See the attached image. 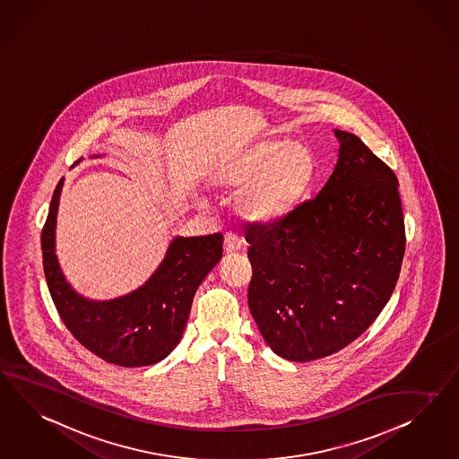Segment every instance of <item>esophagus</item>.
Here are the masks:
<instances>
[{
    "label": "esophagus",
    "instance_id": "34e87169",
    "mask_svg": "<svg viewBox=\"0 0 459 459\" xmlns=\"http://www.w3.org/2000/svg\"><path fill=\"white\" fill-rule=\"evenodd\" d=\"M240 247H242L240 237H237L232 232L225 234V238H223V250H225V254H236L237 250H240Z\"/></svg>",
    "mask_w": 459,
    "mask_h": 459
}]
</instances>
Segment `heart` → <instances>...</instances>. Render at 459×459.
<instances>
[{"instance_id": "heart-1", "label": "heart", "mask_w": 459, "mask_h": 459, "mask_svg": "<svg viewBox=\"0 0 459 459\" xmlns=\"http://www.w3.org/2000/svg\"><path fill=\"white\" fill-rule=\"evenodd\" d=\"M316 172L307 145L281 138L264 140L221 170L222 184L242 188L237 211L250 222L279 221L298 205Z\"/></svg>"}]
</instances>
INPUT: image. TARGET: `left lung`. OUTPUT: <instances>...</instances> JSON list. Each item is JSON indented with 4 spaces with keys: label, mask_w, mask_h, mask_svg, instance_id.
Listing matches in <instances>:
<instances>
[{
    "label": "left lung",
    "mask_w": 459,
    "mask_h": 459,
    "mask_svg": "<svg viewBox=\"0 0 459 459\" xmlns=\"http://www.w3.org/2000/svg\"><path fill=\"white\" fill-rule=\"evenodd\" d=\"M334 170L317 195L246 229L248 309L281 358L321 359L358 339L391 298L406 247L394 172L334 130Z\"/></svg>",
    "instance_id": "8db88e82"
}]
</instances>
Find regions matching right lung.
Wrapping results in <instances>:
<instances>
[{
    "mask_svg": "<svg viewBox=\"0 0 459 459\" xmlns=\"http://www.w3.org/2000/svg\"><path fill=\"white\" fill-rule=\"evenodd\" d=\"M63 178L53 192L41 232L43 269L63 324L90 352L124 368L165 359L180 342L198 285L222 259V234L175 237L159 269L136 290L90 300L66 282L55 255V227Z\"/></svg>",
    "mask_w": 459,
    "mask_h": 459,
    "instance_id": "right-lung-1",
    "label": "right lung"
}]
</instances>
